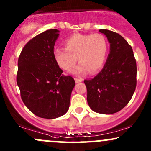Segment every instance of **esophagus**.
Returning <instances> with one entry per match:
<instances>
[{
	"instance_id": "esophagus-1",
	"label": "esophagus",
	"mask_w": 151,
	"mask_h": 151,
	"mask_svg": "<svg viewBox=\"0 0 151 151\" xmlns=\"http://www.w3.org/2000/svg\"><path fill=\"white\" fill-rule=\"evenodd\" d=\"M75 81H76V83H80V82H82L83 81V78H75Z\"/></svg>"
}]
</instances>
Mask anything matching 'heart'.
Masks as SVG:
<instances>
[{"instance_id":"1","label":"heart","mask_w":151,"mask_h":151,"mask_svg":"<svg viewBox=\"0 0 151 151\" xmlns=\"http://www.w3.org/2000/svg\"><path fill=\"white\" fill-rule=\"evenodd\" d=\"M65 47L54 50V58L58 65L64 70H70L77 62L73 73L83 75L96 73L101 68L108 52V42L101 34L76 33L64 42Z\"/></svg>"}]
</instances>
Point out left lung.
Segmentation results:
<instances>
[{
    "label": "left lung",
    "instance_id": "1",
    "mask_svg": "<svg viewBox=\"0 0 151 151\" xmlns=\"http://www.w3.org/2000/svg\"><path fill=\"white\" fill-rule=\"evenodd\" d=\"M99 31L107 37L109 54L101 72L84 83L90 108L97 113L111 114L130 101L137 84V65L132 47L120 35L107 29Z\"/></svg>",
    "mask_w": 151,
    "mask_h": 151
}]
</instances>
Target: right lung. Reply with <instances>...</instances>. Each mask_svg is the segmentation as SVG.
Wrapping results in <instances>:
<instances>
[{"mask_svg": "<svg viewBox=\"0 0 151 151\" xmlns=\"http://www.w3.org/2000/svg\"><path fill=\"white\" fill-rule=\"evenodd\" d=\"M59 31L47 30L31 39L18 60L17 85L24 104L36 116L55 119L68 111L76 82L64 76L54 58Z\"/></svg>", "mask_w": 151, "mask_h": 151, "instance_id": "obj_1", "label": "right lung"}]
</instances>
